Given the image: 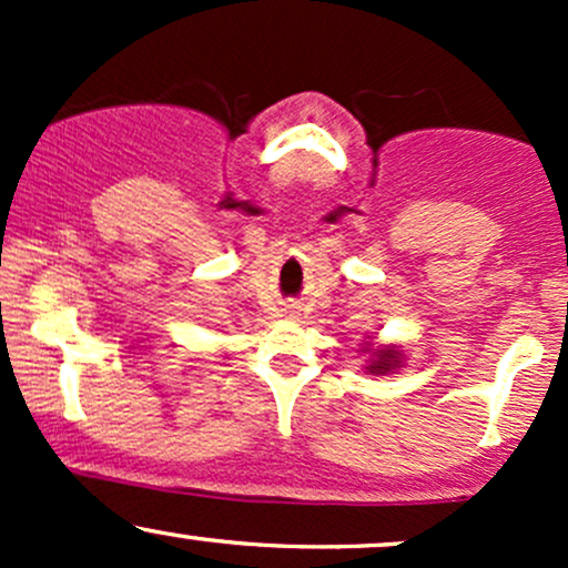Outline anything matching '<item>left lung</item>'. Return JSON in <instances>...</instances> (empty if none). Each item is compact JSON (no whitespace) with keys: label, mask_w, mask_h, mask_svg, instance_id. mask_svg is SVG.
Instances as JSON below:
<instances>
[{"label":"left lung","mask_w":568,"mask_h":568,"mask_svg":"<svg viewBox=\"0 0 568 568\" xmlns=\"http://www.w3.org/2000/svg\"><path fill=\"white\" fill-rule=\"evenodd\" d=\"M397 366H400V352L395 347H387L374 352V363H371L368 371L371 374H387V371H393Z\"/></svg>","instance_id":"obj_1"}]
</instances>
